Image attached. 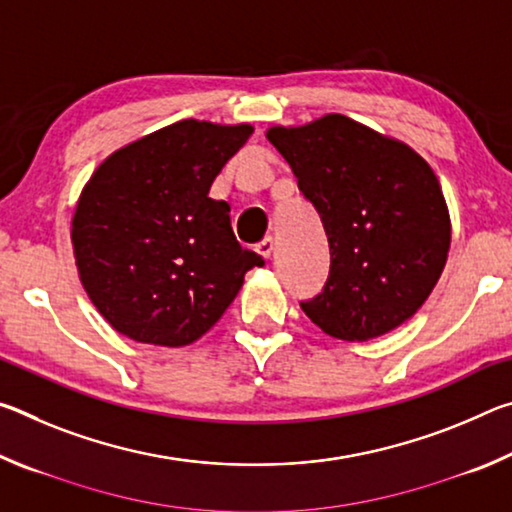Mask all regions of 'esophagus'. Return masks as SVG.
I'll list each match as a JSON object with an SVG mask.
<instances>
[{
    "mask_svg": "<svg viewBox=\"0 0 512 512\" xmlns=\"http://www.w3.org/2000/svg\"><path fill=\"white\" fill-rule=\"evenodd\" d=\"M257 253L259 255H262V257H271V253H273V237H264L262 241H259V244H257Z\"/></svg>",
    "mask_w": 512,
    "mask_h": 512,
    "instance_id": "1",
    "label": "esophagus"
}]
</instances>
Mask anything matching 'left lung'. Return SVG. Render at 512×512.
<instances>
[{"mask_svg": "<svg viewBox=\"0 0 512 512\" xmlns=\"http://www.w3.org/2000/svg\"><path fill=\"white\" fill-rule=\"evenodd\" d=\"M266 137L329 241V277L302 311L341 341L400 327L436 287L452 241L436 173L409 144L345 115L273 126Z\"/></svg>", "mask_w": 512, "mask_h": 512, "instance_id": "obj_1", "label": "left lung"}]
</instances>
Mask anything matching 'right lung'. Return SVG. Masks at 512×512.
Returning <instances> with one entry per match:
<instances>
[{"label": "right lung", "mask_w": 512, "mask_h": 512, "mask_svg": "<svg viewBox=\"0 0 512 512\" xmlns=\"http://www.w3.org/2000/svg\"><path fill=\"white\" fill-rule=\"evenodd\" d=\"M253 126L183 119L121 146L83 187L74 259L99 314L137 343L201 339L264 259L241 248L210 187Z\"/></svg>", "instance_id": "add662e5"}]
</instances>
